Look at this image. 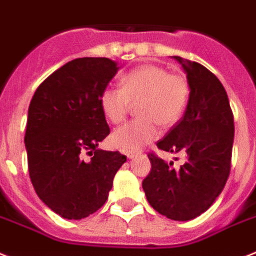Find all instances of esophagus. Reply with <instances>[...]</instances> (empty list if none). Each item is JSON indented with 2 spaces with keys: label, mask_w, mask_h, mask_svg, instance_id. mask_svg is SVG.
Returning <instances> with one entry per match:
<instances>
[{
  "label": "esophagus",
  "mask_w": 256,
  "mask_h": 256,
  "mask_svg": "<svg viewBox=\"0 0 256 256\" xmlns=\"http://www.w3.org/2000/svg\"><path fill=\"white\" fill-rule=\"evenodd\" d=\"M124 153H126V156L128 158H134V157H137L138 154H141V152L140 150H128V152H124Z\"/></svg>",
  "instance_id": "esophagus-1"
}]
</instances>
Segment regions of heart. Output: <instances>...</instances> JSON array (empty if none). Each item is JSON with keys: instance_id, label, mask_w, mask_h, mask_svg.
Instances as JSON below:
<instances>
[{"instance_id": "1", "label": "heart", "mask_w": 256, "mask_h": 256, "mask_svg": "<svg viewBox=\"0 0 256 256\" xmlns=\"http://www.w3.org/2000/svg\"><path fill=\"white\" fill-rule=\"evenodd\" d=\"M122 88H103L99 104L111 123L124 122L130 103H137L136 120L124 124L111 134V144L120 150H136L156 140L160 124L175 126L188 104L191 86L184 76L170 73L164 66L141 65L122 78Z\"/></svg>"}]
</instances>
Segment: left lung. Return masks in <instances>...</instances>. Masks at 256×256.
I'll return each instance as SVG.
<instances>
[{
  "label": "left lung",
  "mask_w": 256,
  "mask_h": 256,
  "mask_svg": "<svg viewBox=\"0 0 256 256\" xmlns=\"http://www.w3.org/2000/svg\"><path fill=\"white\" fill-rule=\"evenodd\" d=\"M191 86L186 112L158 149L183 152L187 160L179 168L149 153L152 170L142 188L152 206L162 216L188 221L204 213L224 190L230 174L234 118L228 94L218 78L196 61L175 56Z\"/></svg>",
  "instance_id": "8db88e82"
}]
</instances>
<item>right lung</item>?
Segmentation results:
<instances>
[{
    "mask_svg": "<svg viewBox=\"0 0 256 256\" xmlns=\"http://www.w3.org/2000/svg\"><path fill=\"white\" fill-rule=\"evenodd\" d=\"M118 69L107 57L72 60L40 84L30 103L24 134L30 179L40 200L64 218L96 212L126 161L119 152L96 149L110 134L99 96ZM84 154L92 156L90 162Z\"/></svg>",
    "mask_w": 256,
    "mask_h": 256,
    "instance_id": "add662e5",
    "label": "right lung"
}]
</instances>
